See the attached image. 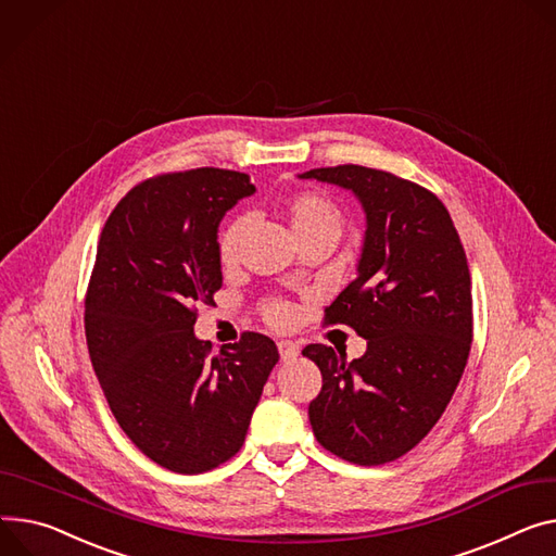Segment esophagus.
<instances>
[{
  "label": "esophagus",
  "instance_id": "1",
  "mask_svg": "<svg viewBox=\"0 0 556 556\" xmlns=\"http://www.w3.org/2000/svg\"><path fill=\"white\" fill-rule=\"evenodd\" d=\"M278 352H280V361L282 363H289L293 361L298 354H301V348H298L293 340H280L278 343Z\"/></svg>",
  "mask_w": 556,
  "mask_h": 556
}]
</instances>
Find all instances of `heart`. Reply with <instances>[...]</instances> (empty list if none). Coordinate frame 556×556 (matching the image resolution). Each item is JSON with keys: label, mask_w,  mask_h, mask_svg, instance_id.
I'll return each instance as SVG.
<instances>
[{"label": "heart", "mask_w": 556, "mask_h": 556, "mask_svg": "<svg viewBox=\"0 0 556 556\" xmlns=\"http://www.w3.org/2000/svg\"><path fill=\"white\" fill-rule=\"evenodd\" d=\"M280 216L287 220L291 236L295 242L307 238H329L333 242L340 240L345 229V216L327 195L318 191H298L282 200ZM244 238V220H233L225 227L218 240V258L225 267L238 261L240 244ZM267 320L271 325H289L293 318V309L287 303H271L267 307Z\"/></svg>", "instance_id": "heart-1"}]
</instances>
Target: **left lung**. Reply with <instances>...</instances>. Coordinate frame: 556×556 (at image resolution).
Returning a JSON list of instances; mask_svg holds the SVG:
<instances>
[{"instance_id": "left-lung-1", "label": "left lung", "mask_w": 556, "mask_h": 556, "mask_svg": "<svg viewBox=\"0 0 556 556\" xmlns=\"http://www.w3.org/2000/svg\"><path fill=\"white\" fill-rule=\"evenodd\" d=\"M301 178L350 189L367 229L358 276L325 309L350 325L367 352L307 345L323 374L309 403L316 441L356 465L396 460L443 416L472 345V280L445 204L425 187L358 164L312 168Z\"/></svg>"}]
</instances>
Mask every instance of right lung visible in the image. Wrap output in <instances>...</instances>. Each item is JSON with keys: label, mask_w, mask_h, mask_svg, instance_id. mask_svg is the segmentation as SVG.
Returning a JSON list of instances; mask_svg holds the SVG:
<instances>
[{"label": "right lung", "mask_w": 556, "mask_h": 556, "mask_svg": "<svg viewBox=\"0 0 556 556\" xmlns=\"http://www.w3.org/2000/svg\"><path fill=\"white\" fill-rule=\"evenodd\" d=\"M255 191L247 174L191 168L140 182L102 229L84 301L89 356L136 447L178 475H202L244 443L278 363L271 338L244 331L211 356L198 305L223 287L218 225Z\"/></svg>", "instance_id": "1"}]
</instances>
